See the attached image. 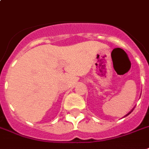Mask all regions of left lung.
Returning a JSON list of instances; mask_svg holds the SVG:
<instances>
[{
	"label": "left lung",
	"mask_w": 149,
	"mask_h": 149,
	"mask_svg": "<svg viewBox=\"0 0 149 149\" xmlns=\"http://www.w3.org/2000/svg\"><path fill=\"white\" fill-rule=\"evenodd\" d=\"M132 111H133V110H132ZM132 111H131V112H132ZM131 112H130V113H129V114H131ZM129 114H127V115H128Z\"/></svg>",
	"instance_id": "obj_1"
}]
</instances>
